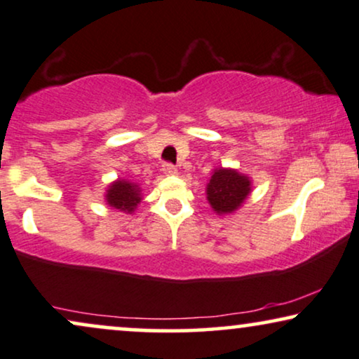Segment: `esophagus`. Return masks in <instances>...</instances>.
<instances>
[{
    "mask_svg": "<svg viewBox=\"0 0 359 359\" xmlns=\"http://www.w3.org/2000/svg\"><path fill=\"white\" fill-rule=\"evenodd\" d=\"M162 172H164L165 175H175L177 169H175V165H172V164H169V162H167V164L162 165Z\"/></svg>",
    "mask_w": 359,
    "mask_h": 359,
    "instance_id": "1",
    "label": "esophagus"
}]
</instances>
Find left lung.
<instances>
[{
	"label": "left lung",
	"mask_w": 359,
	"mask_h": 359,
	"mask_svg": "<svg viewBox=\"0 0 359 359\" xmlns=\"http://www.w3.org/2000/svg\"><path fill=\"white\" fill-rule=\"evenodd\" d=\"M205 190L207 201L213 212H217V215H226L237 210L245 202L252 192V180L238 170L220 167L213 170Z\"/></svg>",
	"instance_id": "obj_1"
}]
</instances>
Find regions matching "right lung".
I'll return each mask as SVG.
<instances>
[{
  "label": "right lung",
  "mask_w": 359,
  "mask_h": 359,
  "mask_svg": "<svg viewBox=\"0 0 359 359\" xmlns=\"http://www.w3.org/2000/svg\"><path fill=\"white\" fill-rule=\"evenodd\" d=\"M140 201H142L140 187L137 184L129 182V180H116L106 190V202L121 212L133 213L137 208Z\"/></svg>",
  "instance_id": "add662e5"
}]
</instances>
